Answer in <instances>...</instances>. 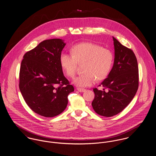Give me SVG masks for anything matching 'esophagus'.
<instances>
[{
  "label": "esophagus",
  "mask_w": 156,
  "mask_h": 156,
  "mask_svg": "<svg viewBox=\"0 0 156 156\" xmlns=\"http://www.w3.org/2000/svg\"><path fill=\"white\" fill-rule=\"evenodd\" d=\"M77 90L79 91V92H85L86 91V89H83V88H77Z\"/></svg>",
  "instance_id": "esophagus-1"
}]
</instances>
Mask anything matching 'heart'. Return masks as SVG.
<instances>
[{
	"mask_svg": "<svg viewBox=\"0 0 156 156\" xmlns=\"http://www.w3.org/2000/svg\"><path fill=\"white\" fill-rule=\"evenodd\" d=\"M71 54L62 52L60 64L65 73L72 77L75 75L77 62L85 61L83 74L74 78L73 83L79 87L94 85L97 79H105L111 70L113 55L108 49L90 42L76 44L71 49Z\"/></svg>",
	"mask_w": 156,
	"mask_h": 156,
	"instance_id": "heart-1",
	"label": "heart"
}]
</instances>
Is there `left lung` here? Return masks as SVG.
Here are the masks:
<instances>
[{
	"label": "left lung",
	"instance_id": "1",
	"mask_svg": "<svg viewBox=\"0 0 156 156\" xmlns=\"http://www.w3.org/2000/svg\"><path fill=\"white\" fill-rule=\"evenodd\" d=\"M114 61L112 70L101 85L107 91L93 89L92 102L94 111L101 115L112 117L122 112L135 97L139 85L138 62L133 52L113 37ZM101 86V85H100Z\"/></svg>",
	"mask_w": 156,
	"mask_h": 156
}]
</instances>
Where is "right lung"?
<instances>
[{
    "mask_svg": "<svg viewBox=\"0 0 156 156\" xmlns=\"http://www.w3.org/2000/svg\"><path fill=\"white\" fill-rule=\"evenodd\" d=\"M66 43L59 39L43 41L26 52L21 64L19 87L36 113L52 117L61 113L74 90L64 76L60 55Z\"/></svg>",
    "mask_w": 156,
    "mask_h": 156,
    "instance_id": "add662e5",
    "label": "right lung"
}]
</instances>
